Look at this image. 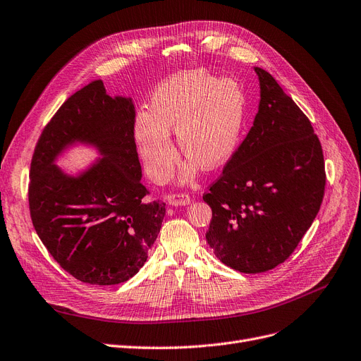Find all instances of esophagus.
Masks as SVG:
<instances>
[{
	"label": "esophagus",
	"instance_id": "34e87169",
	"mask_svg": "<svg viewBox=\"0 0 361 361\" xmlns=\"http://www.w3.org/2000/svg\"><path fill=\"white\" fill-rule=\"evenodd\" d=\"M168 205L171 207H183V205H189L190 203V196L185 193H171L166 196Z\"/></svg>",
	"mask_w": 361,
	"mask_h": 361
}]
</instances>
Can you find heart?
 Wrapping results in <instances>:
<instances>
[{
	"label": "heart",
	"instance_id": "heart-1",
	"mask_svg": "<svg viewBox=\"0 0 361 361\" xmlns=\"http://www.w3.org/2000/svg\"><path fill=\"white\" fill-rule=\"evenodd\" d=\"M245 111L242 85L202 71H185L168 78L152 96L149 114H138L134 140L154 181H165L177 152L169 133L177 134L181 153L189 158L180 171L190 181L197 166L211 171L227 161L238 143Z\"/></svg>",
	"mask_w": 361,
	"mask_h": 361
}]
</instances>
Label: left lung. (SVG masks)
<instances>
[{"label":"left lung","instance_id":"8db88e82","mask_svg":"<svg viewBox=\"0 0 361 361\" xmlns=\"http://www.w3.org/2000/svg\"><path fill=\"white\" fill-rule=\"evenodd\" d=\"M259 104L252 128L203 195L212 209L207 242L240 273L285 262L320 209L326 172L311 122L274 78L255 68Z\"/></svg>","mask_w":361,"mask_h":361}]
</instances>
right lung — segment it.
Returning a JSON list of instances; mask_svg holds the SVG:
<instances>
[{
	"instance_id": "right-lung-1",
	"label": "right lung",
	"mask_w": 361,
	"mask_h": 361,
	"mask_svg": "<svg viewBox=\"0 0 361 361\" xmlns=\"http://www.w3.org/2000/svg\"><path fill=\"white\" fill-rule=\"evenodd\" d=\"M130 97H111L92 81L60 106L30 162L29 209L41 242L61 269L90 285L123 283L143 267L165 216L149 200L134 140ZM81 142L102 156L78 176L55 165Z\"/></svg>"
}]
</instances>
